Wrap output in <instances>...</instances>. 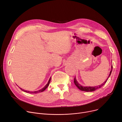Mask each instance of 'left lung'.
Returning a JSON list of instances; mask_svg holds the SVG:
<instances>
[{"label": "left lung", "mask_w": 122, "mask_h": 122, "mask_svg": "<svg viewBox=\"0 0 122 122\" xmlns=\"http://www.w3.org/2000/svg\"><path fill=\"white\" fill-rule=\"evenodd\" d=\"M112 69H113V66H111V71L110 72L109 75L108 77L107 78V79L105 81V82H104L103 84H101V85H99V86H82L81 85H80L78 82V81H76V79L75 77L74 78L75 85L76 86H77V87L79 89H80V90L81 91H84V92H93V91H94L97 90V89L98 88H100V87H101L102 86H103L105 85V84L107 81L109 77L111 74V72H112Z\"/></svg>", "instance_id": "1"}]
</instances>
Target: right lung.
<instances>
[{
	"label": "right lung",
	"instance_id": "right-lung-1",
	"mask_svg": "<svg viewBox=\"0 0 122 122\" xmlns=\"http://www.w3.org/2000/svg\"><path fill=\"white\" fill-rule=\"evenodd\" d=\"M50 81H51V77L50 78V79H49V81H48V83H47V84L46 86H44L43 88H42V89H40V90L37 91H35V92H30V91H27L24 90V89H22V88H20L21 89L22 91H24V92H27V93H37L41 92H43V91L45 90V89H46L48 87V86L49 85V83H50Z\"/></svg>",
	"mask_w": 122,
	"mask_h": 122
}]
</instances>
